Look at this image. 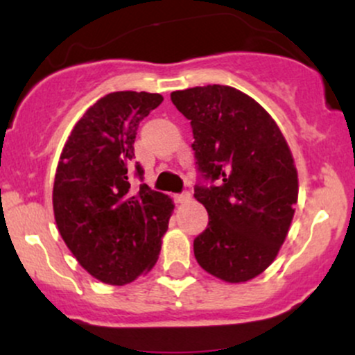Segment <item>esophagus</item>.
<instances>
[{"label": "esophagus", "mask_w": 355, "mask_h": 355, "mask_svg": "<svg viewBox=\"0 0 355 355\" xmlns=\"http://www.w3.org/2000/svg\"><path fill=\"white\" fill-rule=\"evenodd\" d=\"M191 198V195L189 193V191H182V193L175 195V202L177 203H187Z\"/></svg>", "instance_id": "obj_1"}]
</instances>
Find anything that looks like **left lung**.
Instances as JSON below:
<instances>
[{
	"mask_svg": "<svg viewBox=\"0 0 355 355\" xmlns=\"http://www.w3.org/2000/svg\"><path fill=\"white\" fill-rule=\"evenodd\" d=\"M172 101L190 120L193 195L209 214L193 240L195 259L225 282H247L274 262L287 237L299 195L294 158L272 116L239 89L187 88Z\"/></svg>",
	"mask_w": 355,
	"mask_h": 355,
	"instance_id": "1",
	"label": "left lung"
}]
</instances>
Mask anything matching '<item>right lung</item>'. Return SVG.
I'll use <instances>...</instances> for the list:
<instances>
[{"instance_id":"1","label":"right lung","mask_w":355,"mask_h":355,"mask_svg":"<svg viewBox=\"0 0 355 355\" xmlns=\"http://www.w3.org/2000/svg\"><path fill=\"white\" fill-rule=\"evenodd\" d=\"M164 101L158 93L115 92L75 125L53 187L60 235L80 266L110 285L133 282L160 254L173 203L144 183L135 158L137 128ZM141 189L131 190V177Z\"/></svg>"}]
</instances>
